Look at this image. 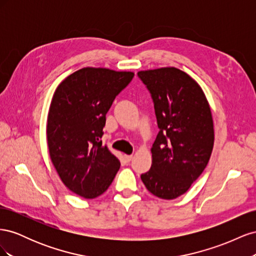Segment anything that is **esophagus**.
<instances>
[{"label": "esophagus", "instance_id": "34e87169", "mask_svg": "<svg viewBox=\"0 0 256 256\" xmlns=\"http://www.w3.org/2000/svg\"><path fill=\"white\" fill-rule=\"evenodd\" d=\"M124 157H125V160H126L127 162H130L131 160H132V158H134L132 154H125V156H124Z\"/></svg>", "mask_w": 256, "mask_h": 256}]
</instances>
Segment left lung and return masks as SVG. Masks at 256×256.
Segmentation results:
<instances>
[{
  "instance_id": "left-lung-1",
  "label": "left lung",
  "mask_w": 256,
  "mask_h": 256,
  "mask_svg": "<svg viewBox=\"0 0 256 256\" xmlns=\"http://www.w3.org/2000/svg\"><path fill=\"white\" fill-rule=\"evenodd\" d=\"M148 88L160 129L152 166L141 175L146 189L164 200L187 192L205 170L214 141L210 106L202 88L175 67L138 72Z\"/></svg>"
}]
</instances>
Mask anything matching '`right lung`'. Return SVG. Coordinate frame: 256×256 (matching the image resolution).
Instances as JSON below:
<instances>
[{
  "label": "right lung",
  "mask_w": 256,
  "mask_h": 256,
  "mask_svg": "<svg viewBox=\"0 0 256 256\" xmlns=\"http://www.w3.org/2000/svg\"><path fill=\"white\" fill-rule=\"evenodd\" d=\"M134 76L85 67L68 76L54 92L47 120L50 158L63 184L84 198L102 196L120 170V160L100 138L106 114Z\"/></svg>",
  "instance_id": "obj_1"
}]
</instances>
